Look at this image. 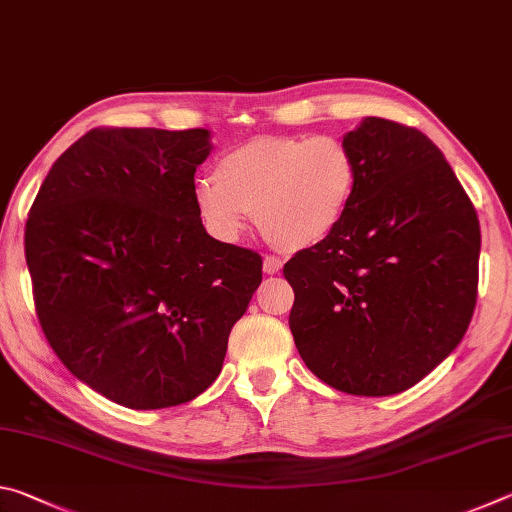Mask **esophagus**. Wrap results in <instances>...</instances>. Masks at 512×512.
Wrapping results in <instances>:
<instances>
[{
	"instance_id": "esophagus-1",
	"label": "esophagus",
	"mask_w": 512,
	"mask_h": 512,
	"mask_svg": "<svg viewBox=\"0 0 512 512\" xmlns=\"http://www.w3.org/2000/svg\"><path fill=\"white\" fill-rule=\"evenodd\" d=\"M280 271H282V259L266 255L264 257V273L266 275H275V273H280Z\"/></svg>"
}]
</instances>
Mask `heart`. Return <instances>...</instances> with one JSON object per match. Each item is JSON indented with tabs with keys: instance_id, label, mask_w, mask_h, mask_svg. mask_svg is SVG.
Returning a JSON list of instances; mask_svg holds the SVG:
<instances>
[{
	"instance_id": "1",
	"label": "heart",
	"mask_w": 512,
	"mask_h": 512,
	"mask_svg": "<svg viewBox=\"0 0 512 512\" xmlns=\"http://www.w3.org/2000/svg\"><path fill=\"white\" fill-rule=\"evenodd\" d=\"M359 183L348 144L332 135H264L223 153L216 178L198 180L196 212L221 241L253 223L287 250L309 248L343 223Z\"/></svg>"
}]
</instances>
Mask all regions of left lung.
Instances as JSON below:
<instances>
[{
	"mask_svg": "<svg viewBox=\"0 0 512 512\" xmlns=\"http://www.w3.org/2000/svg\"><path fill=\"white\" fill-rule=\"evenodd\" d=\"M359 183L343 223L284 264L302 361L336 391L402 393L467 332L481 230L443 151L415 128L366 117L343 135Z\"/></svg>",
	"mask_w": 512,
	"mask_h": 512,
	"instance_id": "8db88e82",
	"label": "left lung"
}]
</instances>
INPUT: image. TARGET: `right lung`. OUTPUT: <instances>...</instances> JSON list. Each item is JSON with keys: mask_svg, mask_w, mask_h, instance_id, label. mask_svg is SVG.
<instances>
[{"mask_svg": "<svg viewBox=\"0 0 512 512\" xmlns=\"http://www.w3.org/2000/svg\"><path fill=\"white\" fill-rule=\"evenodd\" d=\"M210 131L94 128L33 201L24 253L58 359L126 409L185 404L219 377L262 257L207 235L194 173Z\"/></svg>", "mask_w": 512, "mask_h": 512, "instance_id": "add662e5", "label": "right lung"}]
</instances>
